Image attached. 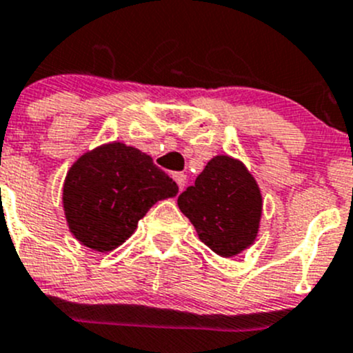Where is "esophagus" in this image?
<instances>
[{
    "mask_svg": "<svg viewBox=\"0 0 353 353\" xmlns=\"http://www.w3.org/2000/svg\"><path fill=\"white\" fill-rule=\"evenodd\" d=\"M172 177H174V181H176V183H177V186H179V190L183 191L184 186H186V174L176 172Z\"/></svg>",
    "mask_w": 353,
    "mask_h": 353,
    "instance_id": "obj_1",
    "label": "esophagus"
}]
</instances>
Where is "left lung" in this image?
Listing matches in <instances>:
<instances>
[{"label":"left lung","mask_w":353,"mask_h":353,"mask_svg":"<svg viewBox=\"0 0 353 353\" xmlns=\"http://www.w3.org/2000/svg\"><path fill=\"white\" fill-rule=\"evenodd\" d=\"M177 205L217 255L234 256L255 241L262 194L245 163L232 157H214L193 186L179 194Z\"/></svg>","instance_id":"left-lung-1"}]
</instances>
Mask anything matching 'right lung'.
Masks as SVG:
<instances>
[{
    "instance_id": "obj_1",
    "label": "right lung",
    "mask_w": 353,
    "mask_h": 353,
    "mask_svg": "<svg viewBox=\"0 0 353 353\" xmlns=\"http://www.w3.org/2000/svg\"><path fill=\"white\" fill-rule=\"evenodd\" d=\"M179 188L152 157L124 143L84 153L63 183V210L77 241L94 252H112L138 228L139 219Z\"/></svg>"
}]
</instances>
